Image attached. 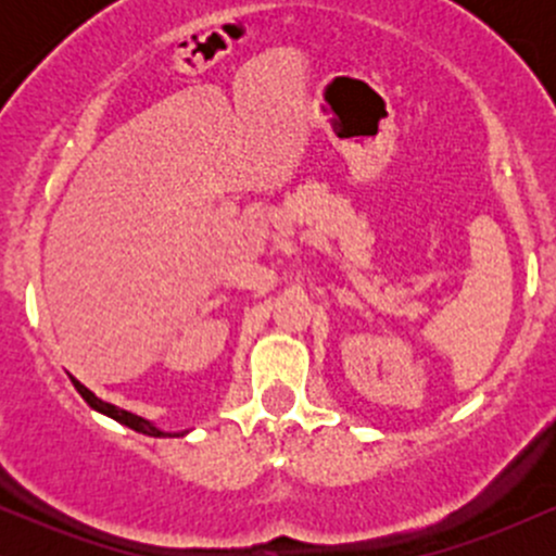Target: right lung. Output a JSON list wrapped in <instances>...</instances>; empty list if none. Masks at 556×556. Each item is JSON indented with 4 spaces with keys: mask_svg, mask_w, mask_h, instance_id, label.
<instances>
[{
    "mask_svg": "<svg viewBox=\"0 0 556 556\" xmlns=\"http://www.w3.org/2000/svg\"><path fill=\"white\" fill-rule=\"evenodd\" d=\"M70 379H73V384H75V389H78L80 392V397L88 402V405L93 407V410H99V413H104V416H110V418H114V420H119V424H125L127 429H132V431H140V433H149V437H182V433H167V431H159L156 426H151L149 420H143L140 416H132V413H127V410H119L117 405H112V402H104V400H99L96 397V394L91 392V389H86L80 384L78 379H75V376H70Z\"/></svg>",
    "mask_w": 556,
    "mask_h": 556,
    "instance_id": "add662e5",
    "label": "right lung"
}]
</instances>
